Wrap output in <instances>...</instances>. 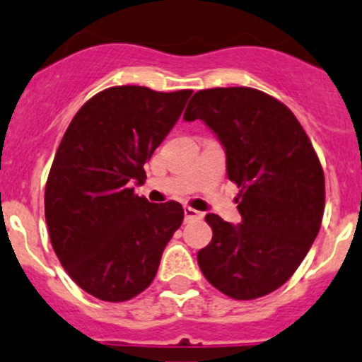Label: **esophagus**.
Segmentation results:
<instances>
[{
	"instance_id": "obj_1",
	"label": "esophagus",
	"mask_w": 362,
	"mask_h": 362,
	"mask_svg": "<svg viewBox=\"0 0 362 362\" xmlns=\"http://www.w3.org/2000/svg\"><path fill=\"white\" fill-rule=\"evenodd\" d=\"M185 218L194 220V218H202V213L197 211V209L190 208V206H185Z\"/></svg>"
}]
</instances>
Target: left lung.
Instances as JSON below:
<instances>
[{"mask_svg":"<svg viewBox=\"0 0 362 362\" xmlns=\"http://www.w3.org/2000/svg\"><path fill=\"white\" fill-rule=\"evenodd\" d=\"M185 120L216 133L242 223L209 213L213 229L197 261L209 284L236 300L281 288L311 249L325 208V177L309 136L290 108L250 87L195 92Z\"/></svg>","mask_w":362,"mask_h":362,"instance_id":"1","label":"left lung"}]
</instances>
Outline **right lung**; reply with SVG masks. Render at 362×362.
Masks as SVG:
<instances>
[{"mask_svg":"<svg viewBox=\"0 0 362 362\" xmlns=\"http://www.w3.org/2000/svg\"><path fill=\"white\" fill-rule=\"evenodd\" d=\"M192 90L110 87L88 99L58 146L44 209L49 240L72 281L105 302L142 293L183 222L175 201L139 197L144 165L183 112Z\"/></svg>","mask_w":362,"mask_h":362,"instance_id":"right-lung-1","label":"right lung"}]
</instances>
